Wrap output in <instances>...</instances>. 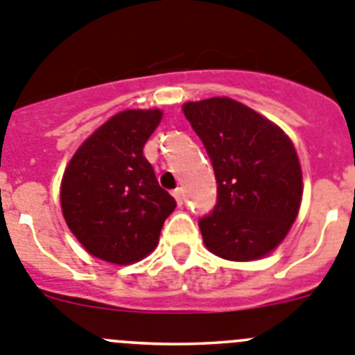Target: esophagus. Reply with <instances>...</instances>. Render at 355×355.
<instances>
[{"label":"esophagus","mask_w":355,"mask_h":355,"mask_svg":"<svg viewBox=\"0 0 355 355\" xmlns=\"http://www.w3.org/2000/svg\"><path fill=\"white\" fill-rule=\"evenodd\" d=\"M174 197H175V200H178V205H183V202H184V193H183V190H181V188H175V190H174Z\"/></svg>","instance_id":"obj_1"}]
</instances>
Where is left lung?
<instances>
[{"label": "left lung", "instance_id": "obj_1", "mask_svg": "<svg viewBox=\"0 0 355 355\" xmlns=\"http://www.w3.org/2000/svg\"><path fill=\"white\" fill-rule=\"evenodd\" d=\"M211 159L216 205L199 220L206 247L231 261L258 259L284 240L302 199V172L291 140L275 124L229 97L187 103Z\"/></svg>", "mask_w": 355, "mask_h": 355}]
</instances>
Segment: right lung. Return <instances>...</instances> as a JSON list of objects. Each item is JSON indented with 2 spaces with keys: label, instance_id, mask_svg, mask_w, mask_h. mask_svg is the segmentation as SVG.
I'll use <instances>...</instances> for the list:
<instances>
[{
  "label": "right lung",
  "instance_id": "add662e5",
  "mask_svg": "<svg viewBox=\"0 0 355 355\" xmlns=\"http://www.w3.org/2000/svg\"><path fill=\"white\" fill-rule=\"evenodd\" d=\"M159 110L114 115L72 156L60 188L64 218L92 256L117 265L146 258L175 200L156 180L144 146Z\"/></svg>",
  "mask_w": 355,
  "mask_h": 355
}]
</instances>
